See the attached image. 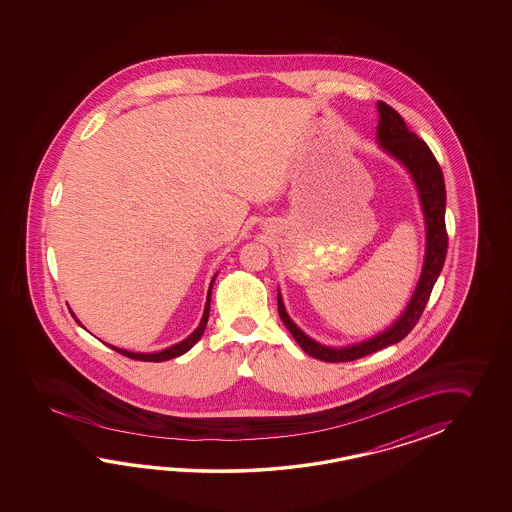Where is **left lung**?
Returning a JSON list of instances; mask_svg holds the SVG:
<instances>
[{
    "label": "left lung",
    "instance_id": "obj_1",
    "mask_svg": "<svg viewBox=\"0 0 512 512\" xmlns=\"http://www.w3.org/2000/svg\"><path fill=\"white\" fill-rule=\"evenodd\" d=\"M379 126H377V141L384 152L392 155L403 164L414 179L415 188L419 192V201L425 214L426 252L425 263L421 278L417 282L414 294L406 305L403 315L399 316L392 326L384 329L379 335L368 340H362L344 348H331L307 337L300 327L294 324L287 315L283 305L282 294L278 291V313L283 324L289 329L298 346L307 355L324 362H349L360 357H366L382 348L401 342L412 329L425 311L426 302L434 289L435 282L445 265L448 236L445 227L446 190L443 172L435 161L434 153L419 139L414 131L406 126L403 117L386 102L379 100Z\"/></svg>",
    "mask_w": 512,
    "mask_h": 512
}]
</instances>
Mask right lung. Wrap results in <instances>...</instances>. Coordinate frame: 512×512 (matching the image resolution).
Segmentation results:
<instances>
[{
	"label": "right lung",
	"instance_id": "right-lung-1",
	"mask_svg": "<svg viewBox=\"0 0 512 512\" xmlns=\"http://www.w3.org/2000/svg\"><path fill=\"white\" fill-rule=\"evenodd\" d=\"M216 276H218V274H216ZM216 276L212 278L210 287H208L207 304H205L203 318H201L199 326L196 327V331H194L190 337H186L185 340H181V342H177V344H174V346L163 349V351H157V353H133V351H126V349L115 348V346H109L108 344L109 348L115 349L117 353L124 355V357H130V359L135 360H144V362H163V360L175 359V357H181V355H185L186 351L192 348V346L196 344L197 340L201 338V335L205 333V327H207L208 322V313H210V294H212V285H214ZM71 315H73V313H71ZM75 320H77V318H75ZM78 324H80V322H78Z\"/></svg>",
	"mask_w": 512,
	"mask_h": 512
}]
</instances>
